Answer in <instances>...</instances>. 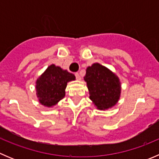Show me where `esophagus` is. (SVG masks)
<instances>
[{
	"label": "esophagus",
	"mask_w": 159,
	"mask_h": 159,
	"mask_svg": "<svg viewBox=\"0 0 159 159\" xmlns=\"http://www.w3.org/2000/svg\"><path fill=\"white\" fill-rule=\"evenodd\" d=\"M75 77L78 80H81V76H80L79 73H75Z\"/></svg>",
	"instance_id": "obj_1"
}]
</instances>
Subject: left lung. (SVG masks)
I'll use <instances>...</instances> for the list:
<instances>
[{"mask_svg": "<svg viewBox=\"0 0 159 159\" xmlns=\"http://www.w3.org/2000/svg\"><path fill=\"white\" fill-rule=\"evenodd\" d=\"M89 98L99 110H108L118 103L121 85L118 77L105 66L94 63L88 67L84 78Z\"/></svg>", "mask_w": 159, "mask_h": 159, "instance_id": "obj_1", "label": "left lung"}]
</instances>
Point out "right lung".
Wrapping results in <instances>:
<instances>
[{"mask_svg":"<svg viewBox=\"0 0 159 159\" xmlns=\"http://www.w3.org/2000/svg\"><path fill=\"white\" fill-rule=\"evenodd\" d=\"M75 80L73 74L54 64L51 65L35 81L36 95L39 103L52 108L65 98L68 83Z\"/></svg>","mask_w":159,"mask_h":159,"instance_id":"obj_1","label":"right lung"}]
</instances>
